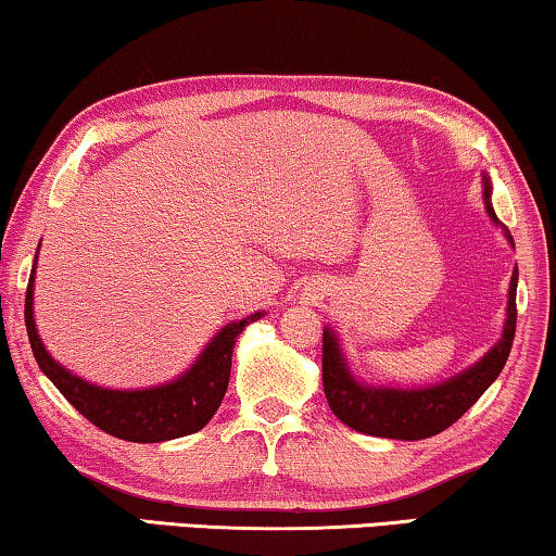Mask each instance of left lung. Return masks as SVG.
<instances>
[{"instance_id":"1","label":"left lung","mask_w":556,"mask_h":556,"mask_svg":"<svg viewBox=\"0 0 556 556\" xmlns=\"http://www.w3.org/2000/svg\"><path fill=\"white\" fill-rule=\"evenodd\" d=\"M483 203L491 222L496 226L498 218L491 208V181L483 176ZM504 229V226H502ZM506 239H514L509 229H504ZM516 281L519 269H514L509 285V304H506V323L502 340L483 355L479 363H473L468 370L453 375V378L438 382L431 388H386V386H367L359 382L350 370L345 355L330 327L323 332V386L327 403L334 416L342 424L353 428L357 433L378 435V438H397V441H420L456 424L479 397L486 393V388L504 370L506 359L511 353V342L516 332Z\"/></svg>"}]
</instances>
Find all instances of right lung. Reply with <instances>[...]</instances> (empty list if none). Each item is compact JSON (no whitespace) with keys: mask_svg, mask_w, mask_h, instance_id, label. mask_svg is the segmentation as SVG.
Listing matches in <instances>:
<instances>
[{"mask_svg":"<svg viewBox=\"0 0 556 556\" xmlns=\"http://www.w3.org/2000/svg\"><path fill=\"white\" fill-rule=\"evenodd\" d=\"M33 287L35 267L25 294V325L40 370L92 426L132 443H161L201 431L218 410L226 388H229L231 355L237 338L249 323H256L262 317V312H254L252 317L222 327L203 348V353L193 359L189 370L178 375L176 380L146 390H111L77 378L75 372H70L47 353L35 325Z\"/></svg>","mask_w":556,"mask_h":556,"instance_id":"1","label":"right lung"}]
</instances>
